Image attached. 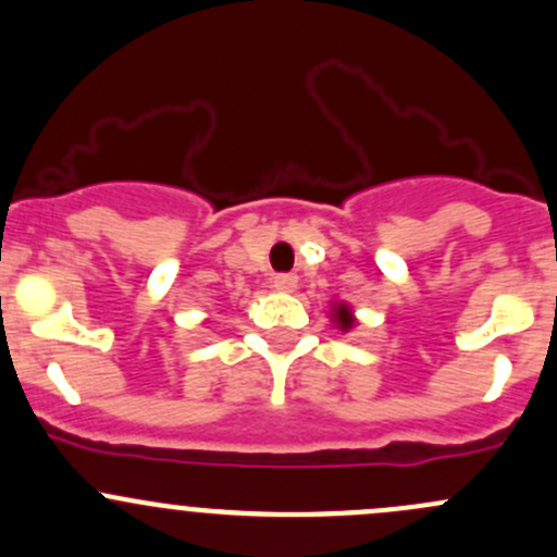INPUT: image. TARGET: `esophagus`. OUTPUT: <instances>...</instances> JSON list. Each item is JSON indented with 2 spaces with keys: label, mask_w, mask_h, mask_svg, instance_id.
<instances>
[{
  "label": "esophagus",
  "mask_w": 557,
  "mask_h": 557,
  "mask_svg": "<svg viewBox=\"0 0 557 557\" xmlns=\"http://www.w3.org/2000/svg\"><path fill=\"white\" fill-rule=\"evenodd\" d=\"M273 289L276 292H295L297 289V276H292V273H281V276L273 278Z\"/></svg>",
  "instance_id": "34e87169"
}]
</instances>
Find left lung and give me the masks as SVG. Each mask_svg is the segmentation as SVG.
Listing matches in <instances>:
<instances>
[{"instance_id": "8db88e82", "label": "left lung", "mask_w": 557, "mask_h": 557, "mask_svg": "<svg viewBox=\"0 0 557 557\" xmlns=\"http://www.w3.org/2000/svg\"><path fill=\"white\" fill-rule=\"evenodd\" d=\"M330 319L335 321V326H341L343 332H348L354 324H357V319H354L351 306H346V302H332Z\"/></svg>"}]
</instances>
